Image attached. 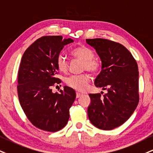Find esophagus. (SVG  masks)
Returning <instances> with one entry per match:
<instances>
[{
  "mask_svg": "<svg viewBox=\"0 0 153 153\" xmlns=\"http://www.w3.org/2000/svg\"><path fill=\"white\" fill-rule=\"evenodd\" d=\"M83 94H81V93H79V92H76V98H79L81 96H82Z\"/></svg>",
  "mask_w": 153,
  "mask_h": 153,
  "instance_id": "34e87169",
  "label": "esophagus"
}]
</instances>
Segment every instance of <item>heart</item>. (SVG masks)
Segmentation results:
<instances>
[{
	"instance_id": "1",
	"label": "heart",
	"mask_w": 153,
	"mask_h": 153,
	"mask_svg": "<svg viewBox=\"0 0 153 153\" xmlns=\"http://www.w3.org/2000/svg\"><path fill=\"white\" fill-rule=\"evenodd\" d=\"M71 54L77 59L84 62L83 69L96 73L99 69L100 64L97 60L94 59L95 54L91 48L86 46H80L73 49ZM56 67L62 72H66L68 70V62L66 56L60 54L56 58ZM90 77L86 74L79 75H71L66 79L65 82L69 87L76 91H84L87 88Z\"/></svg>"
}]
</instances>
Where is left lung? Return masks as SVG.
I'll return each mask as SVG.
<instances>
[{"instance_id":"obj_1","label":"left lung","mask_w":153,"mask_h":153,"mask_svg":"<svg viewBox=\"0 0 153 153\" xmlns=\"http://www.w3.org/2000/svg\"><path fill=\"white\" fill-rule=\"evenodd\" d=\"M101 61L94 84L106 94H90V121L98 128L110 131L123 124L139 102L138 67L131 52L120 43L106 39H86Z\"/></svg>"}]
</instances>
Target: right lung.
Instances as JSON below:
<instances>
[{"label":"right lung","instance_id":"obj_1","mask_svg":"<svg viewBox=\"0 0 153 153\" xmlns=\"http://www.w3.org/2000/svg\"><path fill=\"white\" fill-rule=\"evenodd\" d=\"M62 36H44L37 39L24 52L18 77V99L27 118L38 128L56 132L67 125L69 108L76 92L64 86L59 94L51 87L59 84L56 58L65 45L73 42Z\"/></svg>","mask_w":153,"mask_h":153}]
</instances>
